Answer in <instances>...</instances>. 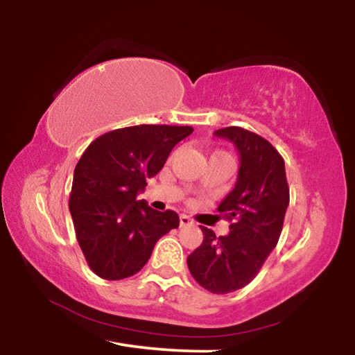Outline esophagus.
Instances as JSON below:
<instances>
[{
    "instance_id": "34e87169",
    "label": "esophagus",
    "mask_w": 355,
    "mask_h": 355,
    "mask_svg": "<svg viewBox=\"0 0 355 355\" xmlns=\"http://www.w3.org/2000/svg\"><path fill=\"white\" fill-rule=\"evenodd\" d=\"M192 224H194V220H192L189 216H186V214L180 216V227H188V225H192Z\"/></svg>"
}]
</instances>
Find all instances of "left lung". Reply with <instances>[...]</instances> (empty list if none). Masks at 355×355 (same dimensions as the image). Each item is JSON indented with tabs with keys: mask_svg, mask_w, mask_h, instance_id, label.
Masks as SVG:
<instances>
[{
	"mask_svg": "<svg viewBox=\"0 0 355 355\" xmlns=\"http://www.w3.org/2000/svg\"><path fill=\"white\" fill-rule=\"evenodd\" d=\"M230 141L239 153L233 188L218 211L232 222L225 236L200 227L203 241L188 257L197 284L209 293L227 294L254 280L274 250L290 203L285 161L264 137L239 127L214 131Z\"/></svg>",
	"mask_w": 355,
	"mask_h": 355,
	"instance_id": "1",
	"label": "left lung"
}]
</instances>
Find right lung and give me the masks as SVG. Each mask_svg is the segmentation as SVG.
I'll return each instance as SVG.
<instances>
[{"label":"right lung","mask_w":355,"mask_h":355,"mask_svg":"<svg viewBox=\"0 0 355 355\" xmlns=\"http://www.w3.org/2000/svg\"><path fill=\"white\" fill-rule=\"evenodd\" d=\"M192 131L172 125L119 128L97 137L83 153L69 208L78 244L98 277L120 280L139 272L156 241L178 227L175 211H156L137 194Z\"/></svg>","instance_id":"add662e5"}]
</instances>
